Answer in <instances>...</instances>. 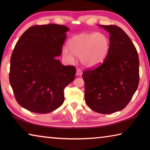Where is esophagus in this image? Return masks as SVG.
I'll return each mask as SVG.
<instances>
[{"instance_id": "obj_1", "label": "esophagus", "mask_w": 150, "mask_h": 150, "mask_svg": "<svg viewBox=\"0 0 150 150\" xmlns=\"http://www.w3.org/2000/svg\"><path fill=\"white\" fill-rule=\"evenodd\" d=\"M76 75L77 76H79L82 75V70L80 69H77V72H76Z\"/></svg>"}]
</instances>
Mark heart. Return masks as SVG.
<instances>
[{"label":"heart","instance_id":"heart-1","mask_svg":"<svg viewBox=\"0 0 150 150\" xmlns=\"http://www.w3.org/2000/svg\"><path fill=\"white\" fill-rule=\"evenodd\" d=\"M62 51V56L69 62L74 61V56L79 57L83 66L93 68L104 62L110 51V40L102 32L81 33L73 35Z\"/></svg>","mask_w":150,"mask_h":150}]
</instances>
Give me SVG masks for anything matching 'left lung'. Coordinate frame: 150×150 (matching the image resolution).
I'll return each mask as SVG.
<instances>
[{"label": "left lung", "instance_id": "left-lung-1", "mask_svg": "<svg viewBox=\"0 0 150 150\" xmlns=\"http://www.w3.org/2000/svg\"><path fill=\"white\" fill-rule=\"evenodd\" d=\"M110 34V51L102 64L83 73L87 106L100 114L122 110L139 83V58L135 46L122 29L98 25Z\"/></svg>", "mask_w": 150, "mask_h": 150}]
</instances>
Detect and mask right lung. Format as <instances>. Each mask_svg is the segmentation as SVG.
Segmentation results:
<instances>
[{"label":"right lung","mask_w":150,"mask_h":150,"mask_svg":"<svg viewBox=\"0 0 150 150\" xmlns=\"http://www.w3.org/2000/svg\"><path fill=\"white\" fill-rule=\"evenodd\" d=\"M63 25L29 28L20 38L11 58L9 80L18 103L35 113L46 114L64 101V88L73 81L76 69L63 65L60 56L66 32Z\"/></svg>","instance_id":"add662e5"}]
</instances>
